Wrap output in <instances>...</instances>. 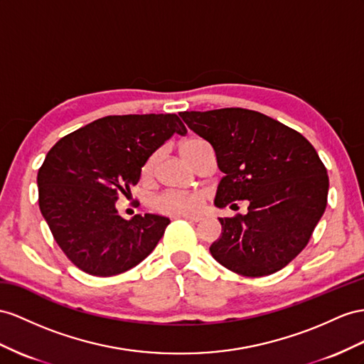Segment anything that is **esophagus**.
I'll list each match as a JSON object with an SVG mask.
<instances>
[{"label": "esophagus", "mask_w": 364, "mask_h": 364, "mask_svg": "<svg viewBox=\"0 0 364 364\" xmlns=\"http://www.w3.org/2000/svg\"><path fill=\"white\" fill-rule=\"evenodd\" d=\"M180 218H186V220H189V221H192V223H200L203 218L201 217H198V215H180Z\"/></svg>", "instance_id": "34e87169"}]
</instances>
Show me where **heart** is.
<instances>
[{
  "label": "heart",
  "mask_w": 364,
  "mask_h": 364,
  "mask_svg": "<svg viewBox=\"0 0 364 364\" xmlns=\"http://www.w3.org/2000/svg\"><path fill=\"white\" fill-rule=\"evenodd\" d=\"M203 141L198 138H191L186 139V141L181 144V154L183 156L188 160L189 163L192 161V155ZM158 152L149 156V160L146 161L143 172L147 175L151 173L155 161H156ZM204 203V193L201 192H180V191H166L160 195H156L154 198L152 204L154 206L164 213H169V215H189V213H193L201 209Z\"/></svg>",
  "instance_id": "1"
}]
</instances>
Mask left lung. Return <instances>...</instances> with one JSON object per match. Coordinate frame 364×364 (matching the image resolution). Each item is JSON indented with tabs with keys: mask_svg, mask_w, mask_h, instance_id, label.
I'll list each match as a JSON object with an SVG mask.
<instances>
[{
	"mask_svg": "<svg viewBox=\"0 0 364 364\" xmlns=\"http://www.w3.org/2000/svg\"><path fill=\"white\" fill-rule=\"evenodd\" d=\"M215 151L223 176L215 206L247 200L246 215L218 218L210 254L243 277L283 269L309 243L328 204L329 176L314 146L279 121L241 107L181 112Z\"/></svg>",
	"mask_w": 364,
	"mask_h": 364,
	"instance_id": "obj_1",
	"label": "left lung"
}]
</instances>
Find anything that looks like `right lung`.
<instances>
[{"label": "right lung", "mask_w": 364, "mask_h": 364, "mask_svg": "<svg viewBox=\"0 0 364 364\" xmlns=\"http://www.w3.org/2000/svg\"><path fill=\"white\" fill-rule=\"evenodd\" d=\"M173 134L175 114L109 115L63 136L38 171V203L57 245L82 272L112 277L152 252L171 220L118 215L115 201L139 181L141 169Z\"/></svg>", "instance_id": "add662e5"}]
</instances>
